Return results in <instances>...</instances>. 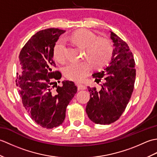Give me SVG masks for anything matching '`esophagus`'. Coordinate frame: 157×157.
Segmentation results:
<instances>
[{
    "instance_id": "1",
    "label": "esophagus",
    "mask_w": 157,
    "mask_h": 157,
    "mask_svg": "<svg viewBox=\"0 0 157 157\" xmlns=\"http://www.w3.org/2000/svg\"><path fill=\"white\" fill-rule=\"evenodd\" d=\"M77 86H78V90H85L86 88V86L82 84H77Z\"/></svg>"
}]
</instances>
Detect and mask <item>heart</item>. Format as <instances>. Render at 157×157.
<instances>
[{"label": "heart", "mask_w": 157, "mask_h": 157, "mask_svg": "<svg viewBox=\"0 0 157 157\" xmlns=\"http://www.w3.org/2000/svg\"><path fill=\"white\" fill-rule=\"evenodd\" d=\"M65 38L73 44L86 49V56L96 69L103 68L111 61L113 47L108 39L98 38L94 33L86 29H82L65 36ZM66 46L65 40L60 38L53 47V55L56 61H65ZM90 70V63L85 61L71 62L63 68V73L71 80L80 82L84 80Z\"/></svg>", "instance_id": "b5f03b06"}]
</instances>
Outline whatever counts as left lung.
<instances>
[{
    "label": "left lung",
    "mask_w": 157,
    "mask_h": 157,
    "mask_svg": "<svg viewBox=\"0 0 157 157\" xmlns=\"http://www.w3.org/2000/svg\"><path fill=\"white\" fill-rule=\"evenodd\" d=\"M114 43L109 65L102 71L92 74L96 82H104L99 91L88 87L90 100L86 111L92 121L109 125L121 117L128 105L134 88L135 61L128 44L111 32Z\"/></svg>",
    "instance_id": "left-lung-1"
}]
</instances>
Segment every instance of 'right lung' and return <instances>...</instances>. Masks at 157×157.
Wrapping results in <instances>:
<instances>
[{"label": "right lung", "instance_id": "1", "mask_svg": "<svg viewBox=\"0 0 157 157\" xmlns=\"http://www.w3.org/2000/svg\"><path fill=\"white\" fill-rule=\"evenodd\" d=\"M65 31L49 28L38 32L26 42L19 53L22 71L17 73L16 85L22 103L31 118L42 128L61 125L66 108L78 88L71 81L57 86L61 73L55 71L53 47Z\"/></svg>", "mask_w": 157, "mask_h": 157}]
</instances>
